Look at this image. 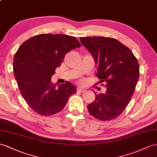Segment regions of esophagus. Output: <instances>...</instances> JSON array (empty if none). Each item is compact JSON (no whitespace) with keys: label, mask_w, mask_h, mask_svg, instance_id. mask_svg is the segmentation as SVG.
<instances>
[{"label":"esophagus","mask_w":157,"mask_h":157,"mask_svg":"<svg viewBox=\"0 0 157 157\" xmlns=\"http://www.w3.org/2000/svg\"><path fill=\"white\" fill-rule=\"evenodd\" d=\"M85 90H86L82 88V87H78V89H77V91L79 92H85Z\"/></svg>","instance_id":"esophagus-1"}]
</instances>
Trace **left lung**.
Returning a JSON list of instances; mask_svg holds the SVG:
<instances>
[{"instance_id":"obj_1","label":"left lung","mask_w":157,"mask_h":157,"mask_svg":"<svg viewBox=\"0 0 157 157\" xmlns=\"http://www.w3.org/2000/svg\"><path fill=\"white\" fill-rule=\"evenodd\" d=\"M98 65L97 77L106 82L105 93L97 94L87 110L94 117L110 120L129 104L139 77V65L132 52L118 40L110 37H80Z\"/></svg>"}]
</instances>
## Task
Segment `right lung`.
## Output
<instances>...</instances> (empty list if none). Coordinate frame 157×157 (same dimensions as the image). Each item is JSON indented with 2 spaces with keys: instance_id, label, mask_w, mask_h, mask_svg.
<instances>
[{
  "instance_id": "obj_1",
  "label": "right lung",
  "mask_w": 157,
  "mask_h": 157,
  "mask_svg": "<svg viewBox=\"0 0 157 157\" xmlns=\"http://www.w3.org/2000/svg\"><path fill=\"white\" fill-rule=\"evenodd\" d=\"M81 47L74 37L63 34H40L22 44L13 59V70L20 92L33 110L43 116L63 109L76 93L70 82L57 87L51 81L55 70L71 49Z\"/></svg>"
}]
</instances>
